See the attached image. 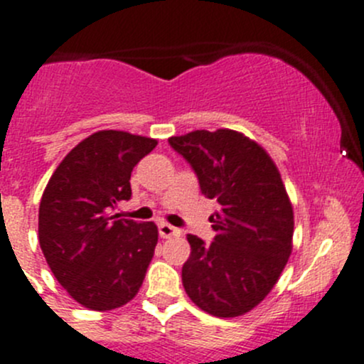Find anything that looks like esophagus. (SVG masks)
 Wrapping results in <instances>:
<instances>
[{
	"mask_svg": "<svg viewBox=\"0 0 364 364\" xmlns=\"http://www.w3.org/2000/svg\"><path fill=\"white\" fill-rule=\"evenodd\" d=\"M157 230H159V237H161V238L181 237V235H182V231L178 230V228L170 226V224H166V223H161V224H159V228H157Z\"/></svg>",
	"mask_w": 364,
	"mask_h": 364,
	"instance_id": "34e87169",
	"label": "esophagus"
}]
</instances>
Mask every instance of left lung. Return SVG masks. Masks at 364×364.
Instances as JSON below:
<instances>
[{
    "label": "left lung",
    "instance_id": "1",
    "mask_svg": "<svg viewBox=\"0 0 364 364\" xmlns=\"http://www.w3.org/2000/svg\"><path fill=\"white\" fill-rule=\"evenodd\" d=\"M168 144L193 168L201 193L219 203L210 217L212 243L187 235L183 289L212 316H242L272 291L293 249V207L279 170L233 129L193 131Z\"/></svg>",
    "mask_w": 364,
    "mask_h": 364
}]
</instances>
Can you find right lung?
I'll use <instances>...</instances> for the list:
<instances>
[{"instance_id":"1","label":"right lung","mask_w":364,"mask_h":364,"mask_svg":"<svg viewBox=\"0 0 364 364\" xmlns=\"http://www.w3.org/2000/svg\"><path fill=\"white\" fill-rule=\"evenodd\" d=\"M156 145L124 131H98L61 161L45 187L40 247L58 282L85 309H119L141 287L156 224L112 213L131 198V171Z\"/></svg>"}]
</instances>
